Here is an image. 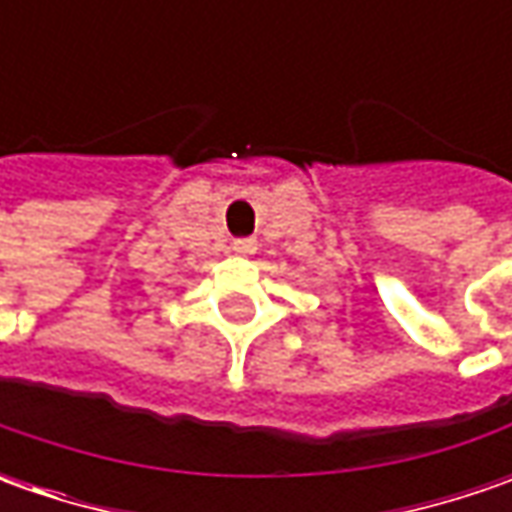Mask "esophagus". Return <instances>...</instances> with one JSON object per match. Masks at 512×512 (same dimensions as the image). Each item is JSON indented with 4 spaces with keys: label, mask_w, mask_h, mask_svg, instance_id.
Instances as JSON below:
<instances>
[{
    "label": "esophagus",
    "mask_w": 512,
    "mask_h": 512,
    "mask_svg": "<svg viewBox=\"0 0 512 512\" xmlns=\"http://www.w3.org/2000/svg\"><path fill=\"white\" fill-rule=\"evenodd\" d=\"M230 247H233L236 256H253L256 253V239H236Z\"/></svg>",
    "instance_id": "1"
}]
</instances>
